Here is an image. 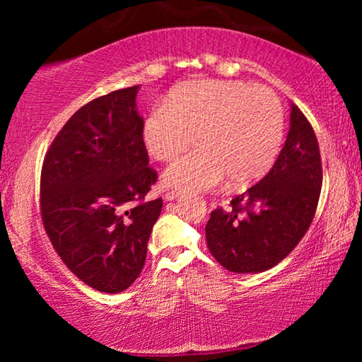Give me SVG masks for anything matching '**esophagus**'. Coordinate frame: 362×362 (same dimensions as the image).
<instances>
[{
  "mask_svg": "<svg viewBox=\"0 0 362 362\" xmlns=\"http://www.w3.org/2000/svg\"><path fill=\"white\" fill-rule=\"evenodd\" d=\"M182 194L183 193L179 192V189H166V192H164V198H166V201H173V199L180 198Z\"/></svg>",
  "mask_w": 362,
  "mask_h": 362,
  "instance_id": "obj_1",
  "label": "esophagus"
}]
</instances>
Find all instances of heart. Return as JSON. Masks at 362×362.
<instances>
[{"label": "heart", "mask_w": 362, "mask_h": 362, "mask_svg": "<svg viewBox=\"0 0 362 362\" xmlns=\"http://www.w3.org/2000/svg\"><path fill=\"white\" fill-rule=\"evenodd\" d=\"M196 136L201 148L175 161L164 182L183 192H203L228 177L233 187H246L279 156L283 107L263 86L201 79L175 88L144 122V145L158 161H174L194 145Z\"/></svg>", "instance_id": "b5f03b06"}]
</instances>
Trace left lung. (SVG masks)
<instances>
[{"label": "left lung", "mask_w": 362, "mask_h": 362, "mask_svg": "<svg viewBox=\"0 0 362 362\" xmlns=\"http://www.w3.org/2000/svg\"><path fill=\"white\" fill-rule=\"evenodd\" d=\"M291 129L269 173L217 207L206 241L220 265L235 273H260L286 259L308 231L322 185L320 145L313 127L292 105Z\"/></svg>", "instance_id": "1"}]
</instances>
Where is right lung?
<instances>
[{
	"label": "right lung",
	"mask_w": 362,
	"mask_h": 362,
	"mask_svg": "<svg viewBox=\"0 0 362 362\" xmlns=\"http://www.w3.org/2000/svg\"><path fill=\"white\" fill-rule=\"evenodd\" d=\"M139 86L81 107L42 161L40 209L66 268L95 291L118 293L142 273L163 199L145 196L158 180L148 166Z\"/></svg>",
	"instance_id": "add662e5"
}]
</instances>
